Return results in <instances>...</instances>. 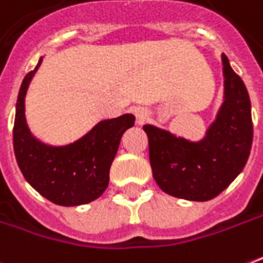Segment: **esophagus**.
<instances>
[{"instance_id":"1","label":"esophagus","mask_w":263,"mask_h":263,"mask_svg":"<svg viewBox=\"0 0 263 263\" xmlns=\"http://www.w3.org/2000/svg\"><path fill=\"white\" fill-rule=\"evenodd\" d=\"M135 117H137V124L141 125V124H144L145 121L149 118V114L144 108H137L135 109Z\"/></svg>"}]
</instances>
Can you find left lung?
<instances>
[{
    "mask_svg": "<svg viewBox=\"0 0 263 263\" xmlns=\"http://www.w3.org/2000/svg\"><path fill=\"white\" fill-rule=\"evenodd\" d=\"M225 101L199 142L154 125L148 135L152 175L163 192L188 201H209L227 189L247 163L253 138L251 101L240 77L222 54Z\"/></svg>",
    "mask_w": 263,
    "mask_h": 263,
    "instance_id": "1",
    "label": "left lung"
}]
</instances>
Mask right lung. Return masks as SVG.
<instances>
[{
	"label": "right lung",
	"mask_w": 263,
	"mask_h": 263,
	"mask_svg": "<svg viewBox=\"0 0 263 263\" xmlns=\"http://www.w3.org/2000/svg\"><path fill=\"white\" fill-rule=\"evenodd\" d=\"M34 71L25 75L16 101L14 152L27 182L44 198L61 206H77L100 198L109 182V168L124 132L134 125V115L125 114L101 121L87 135L65 146H51L31 135L25 121L24 98Z\"/></svg>",
	"instance_id": "obj_1"
}]
</instances>
